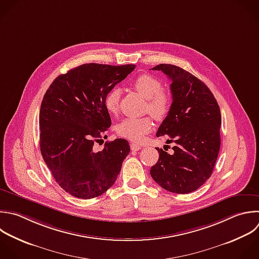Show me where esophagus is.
<instances>
[{
    "label": "esophagus",
    "instance_id": "34e87169",
    "mask_svg": "<svg viewBox=\"0 0 259 259\" xmlns=\"http://www.w3.org/2000/svg\"><path fill=\"white\" fill-rule=\"evenodd\" d=\"M142 147L140 146V145H138V144H135V143H131V150L132 151H139L140 149H141Z\"/></svg>",
    "mask_w": 259,
    "mask_h": 259
}]
</instances>
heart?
<instances>
[{
  "label": "heart",
  "mask_w": 259,
  "mask_h": 259,
  "mask_svg": "<svg viewBox=\"0 0 259 259\" xmlns=\"http://www.w3.org/2000/svg\"><path fill=\"white\" fill-rule=\"evenodd\" d=\"M134 89L147 99L146 112H149L156 120L164 119L171 106L170 94L162 89V83L156 77L142 74L133 81ZM120 90L113 88L105 97V108L110 113H116L119 108ZM153 123L151 118H125L117 126V133L131 141L141 142L151 132Z\"/></svg>",
  "instance_id": "b5f03b06"
}]
</instances>
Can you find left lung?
Here are the masks:
<instances>
[{"mask_svg": "<svg viewBox=\"0 0 259 259\" xmlns=\"http://www.w3.org/2000/svg\"><path fill=\"white\" fill-rule=\"evenodd\" d=\"M152 70L162 71L172 81L173 101L156 136H169L175 146L171 154L157 148L159 160L150 174L168 191L189 193L212 173L221 146L220 107L207 86L189 72L168 64Z\"/></svg>", "mask_w": 259, "mask_h": 259, "instance_id": "1", "label": "left lung"}]
</instances>
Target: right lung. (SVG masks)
I'll list each match as a JSON object with an SVG mask.
<instances>
[{"label": "right lung", "mask_w": 259, "mask_h": 259, "mask_svg": "<svg viewBox=\"0 0 259 259\" xmlns=\"http://www.w3.org/2000/svg\"><path fill=\"white\" fill-rule=\"evenodd\" d=\"M135 65L84 64L60 75L47 90L39 112L42 158L59 185L90 199L110 188L131 148L126 140L94 143L110 127L105 97L135 70Z\"/></svg>", "instance_id": "1"}]
</instances>
